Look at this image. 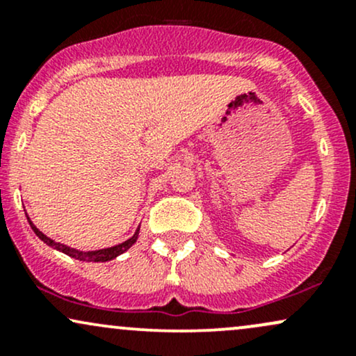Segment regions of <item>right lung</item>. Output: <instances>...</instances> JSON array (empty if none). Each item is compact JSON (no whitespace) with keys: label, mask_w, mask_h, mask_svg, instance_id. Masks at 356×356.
Returning a JSON list of instances; mask_svg holds the SVG:
<instances>
[{"label":"right lung","mask_w":356,"mask_h":356,"mask_svg":"<svg viewBox=\"0 0 356 356\" xmlns=\"http://www.w3.org/2000/svg\"><path fill=\"white\" fill-rule=\"evenodd\" d=\"M28 220H30V219H28ZM30 226H31V229L35 231V234L38 236V238L42 239L43 243H47L48 246H51V248L58 249V251L65 252V254H67V256L75 257V259L87 261V263H105V261L113 259V257H117L118 254H122V252H125L127 249H129L130 246H132V244L136 243L137 238H138V229H137L136 234H134L132 238H130V239H127L125 243L117 244V246H113V248L99 249V251H88V252H83V251H76V249L68 248V246H65V244H60V243H56V241H53V239H50V238H47V236H44L42 231L36 229V227L33 226V222H31V220H30Z\"/></svg>","instance_id":"1"}]
</instances>
